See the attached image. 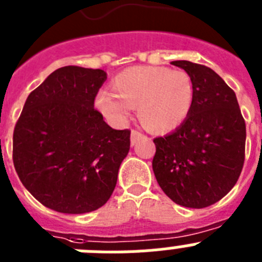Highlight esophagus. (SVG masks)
<instances>
[{"label": "esophagus", "mask_w": 262, "mask_h": 262, "mask_svg": "<svg viewBox=\"0 0 262 262\" xmlns=\"http://www.w3.org/2000/svg\"><path fill=\"white\" fill-rule=\"evenodd\" d=\"M142 139V134L138 133V131H131V145H135L136 142H139Z\"/></svg>", "instance_id": "1"}]
</instances>
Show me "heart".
I'll return each mask as SVG.
<instances>
[{
    "instance_id": "b5f03b06",
    "label": "heart",
    "mask_w": 262,
    "mask_h": 262,
    "mask_svg": "<svg viewBox=\"0 0 262 262\" xmlns=\"http://www.w3.org/2000/svg\"><path fill=\"white\" fill-rule=\"evenodd\" d=\"M194 85L184 71L139 66L124 69L113 80V92H102L94 106L108 123L120 126L138 108L142 126L151 134H168L190 115Z\"/></svg>"
}]
</instances>
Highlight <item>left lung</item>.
I'll return each instance as SVG.
<instances>
[{"label":"left lung","mask_w":262,"mask_h":262,"mask_svg":"<svg viewBox=\"0 0 262 262\" xmlns=\"http://www.w3.org/2000/svg\"><path fill=\"white\" fill-rule=\"evenodd\" d=\"M190 76L194 105L172 134L156 138L152 168L174 203L203 209L235 186L245 152V122L236 94L211 68L186 60L172 61Z\"/></svg>","instance_id":"obj_1"}]
</instances>
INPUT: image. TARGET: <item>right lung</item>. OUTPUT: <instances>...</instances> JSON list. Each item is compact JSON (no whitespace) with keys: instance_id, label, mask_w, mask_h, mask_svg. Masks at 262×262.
Listing matches in <instances>:
<instances>
[{"instance_id":"add662e5","label":"right lung","mask_w":262,"mask_h":262,"mask_svg":"<svg viewBox=\"0 0 262 262\" xmlns=\"http://www.w3.org/2000/svg\"><path fill=\"white\" fill-rule=\"evenodd\" d=\"M102 69H56L27 97L13 135L23 186L48 209L85 214L105 205L129 151L128 129L111 128L94 108Z\"/></svg>"}]
</instances>
